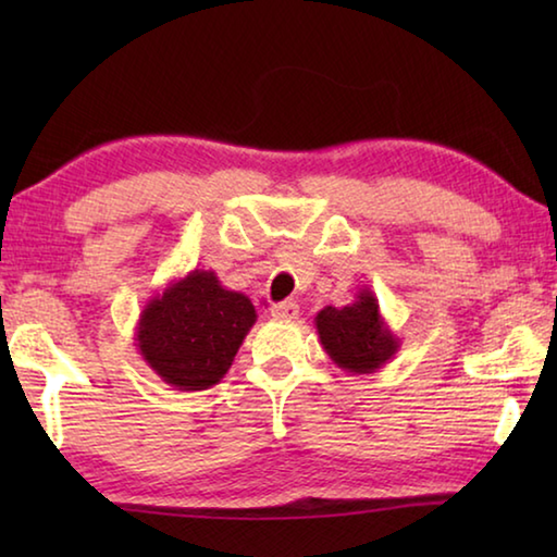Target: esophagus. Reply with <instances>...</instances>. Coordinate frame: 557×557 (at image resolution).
I'll return each mask as SVG.
<instances>
[{"mask_svg":"<svg viewBox=\"0 0 557 557\" xmlns=\"http://www.w3.org/2000/svg\"><path fill=\"white\" fill-rule=\"evenodd\" d=\"M297 314H299V307L295 301H282V305L272 307V317L275 319H287V322H292V319H297Z\"/></svg>","mask_w":557,"mask_h":557,"instance_id":"1","label":"esophagus"}]
</instances>
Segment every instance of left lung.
Returning a JSON list of instances; mask_svg holds the SVG:
<instances>
[{
	"mask_svg": "<svg viewBox=\"0 0 557 557\" xmlns=\"http://www.w3.org/2000/svg\"><path fill=\"white\" fill-rule=\"evenodd\" d=\"M314 324L326 356L346 373H375L400 348L369 287L358 289L351 305L324 307Z\"/></svg>",
	"mask_w": 557,
	"mask_h": 557,
	"instance_id": "left-lung-1",
	"label": "left lung"
}]
</instances>
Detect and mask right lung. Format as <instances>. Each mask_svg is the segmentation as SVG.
<instances>
[{"label": "right lung", "instance_id": "add662e5", "mask_svg": "<svg viewBox=\"0 0 557 557\" xmlns=\"http://www.w3.org/2000/svg\"><path fill=\"white\" fill-rule=\"evenodd\" d=\"M243 292L225 289L211 270H191L147 301L137 322L145 363L176 391H206L228 373L256 324Z\"/></svg>", "mask_w": 557, "mask_h": 557}]
</instances>
